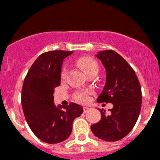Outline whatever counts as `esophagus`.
Returning <instances> with one entry per match:
<instances>
[{"instance_id": "1", "label": "esophagus", "mask_w": 160, "mask_h": 160, "mask_svg": "<svg viewBox=\"0 0 160 160\" xmlns=\"http://www.w3.org/2000/svg\"><path fill=\"white\" fill-rule=\"evenodd\" d=\"M89 110H90V108H89V107H83V112H84V113L87 112V111H88Z\"/></svg>"}]
</instances>
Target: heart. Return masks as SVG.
<instances>
[{
	"label": "heart",
	"instance_id": "1",
	"mask_svg": "<svg viewBox=\"0 0 160 160\" xmlns=\"http://www.w3.org/2000/svg\"><path fill=\"white\" fill-rule=\"evenodd\" d=\"M78 64L80 68H82L83 71L87 73V74L91 71L98 72V63L96 62V61L90 57L81 58L78 59ZM67 73L68 68L66 66H64L62 68V73H61V78H62V79L66 78V75H67ZM90 94H91V90L80 91V92L76 93L75 98L79 102H87L89 99L88 95Z\"/></svg>",
	"mask_w": 160,
	"mask_h": 160
}]
</instances>
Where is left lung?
Segmentation results:
<instances>
[{
  "label": "left lung",
  "instance_id": "obj_1",
  "mask_svg": "<svg viewBox=\"0 0 160 160\" xmlns=\"http://www.w3.org/2000/svg\"><path fill=\"white\" fill-rule=\"evenodd\" d=\"M96 57L106 69V84L98 97V102H111V113L99 109V122L91 126L96 137L114 142L129 134L137 122L142 104V92L135 72L125 59L114 50L100 51Z\"/></svg>",
  "mask_w": 160,
  "mask_h": 160
}]
</instances>
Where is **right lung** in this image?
I'll use <instances>...</instances> for the list:
<instances>
[{
    "instance_id": "obj_1",
    "label": "right lung",
    "mask_w": 160,
    "mask_h": 160,
    "mask_svg": "<svg viewBox=\"0 0 160 160\" xmlns=\"http://www.w3.org/2000/svg\"><path fill=\"white\" fill-rule=\"evenodd\" d=\"M73 51L53 50L41 54L31 66L24 80L22 105L31 131L47 143L62 142L72 132L74 118L82 114V107L71 102L56 107L54 89L60 86L64 58Z\"/></svg>"
}]
</instances>
